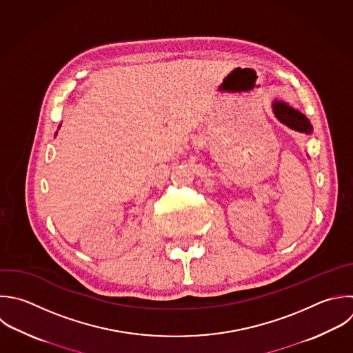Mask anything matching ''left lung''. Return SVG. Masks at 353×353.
Masks as SVG:
<instances>
[{
  "mask_svg": "<svg viewBox=\"0 0 353 353\" xmlns=\"http://www.w3.org/2000/svg\"><path fill=\"white\" fill-rule=\"evenodd\" d=\"M273 108V113L276 116V119L285 124L288 128L299 131V132H305V134H310L312 132V125L309 123V120L298 110H295L294 108L288 106L287 103L281 102V101H273L272 103Z\"/></svg>",
  "mask_w": 353,
  "mask_h": 353,
  "instance_id": "obj_1",
  "label": "left lung"
}]
</instances>
